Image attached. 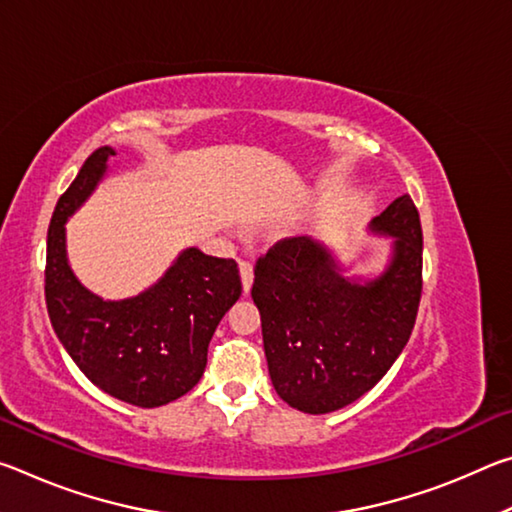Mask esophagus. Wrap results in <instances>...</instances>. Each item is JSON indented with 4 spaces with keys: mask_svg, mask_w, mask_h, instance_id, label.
Segmentation results:
<instances>
[{
    "mask_svg": "<svg viewBox=\"0 0 512 512\" xmlns=\"http://www.w3.org/2000/svg\"><path fill=\"white\" fill-rule=\"evenodd\" d=\"M239 271H241V284H244V293L250 291V287H253V262H248V259H244V262L239 264Z\"/></svg>",
    "mask_w": 512,
    "mask_h": 512,
    "instance_id": "esophagus-1",
    "label": "esophagus"
}]
</instances>
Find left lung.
<instances>
[{
    "mask_svg": "<svg viewBox=\"0 0 512 512\" xmlns=\"http://www.w3.org/2000/svg\"><path fill=\"white\" fill-rule=\"evenodd\" d=\"M370 228L395 237L375 280H345L309 237L280 239L257 259L253 300L262 314L268 375L293 409L329 413L359 400L409 343L422 296V225L409 194Z\"/></svg>",
    "mask_w": 512,
    "mask_h": 512,
    "instance_id": "left-lung-1",
    "label": "left lung"
}]
</instances>
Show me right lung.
I'll return each instance as SVG.
<instances>
[{
	"mask_svg": "<svg viewBox=\"0 0 512 512\" xmlns=\"http://www.w3.org/2000/svg\"><path fill=\"white\" fill-rule=\"evenodd\" d=\"M110 146L94 151L58 198L47 232L45 300L54 332L69 357L101 391L142 409L169 404L203 377L216 325L241 296L235 259L187 248L149 291L101 300L67 264L65 221L92 194Z\"/></svg>",
	"mask_w": 512,
	"mask_h": 512,
	"instance_id": "add662e5",
	"label": "right lung"
}]
</instances>
